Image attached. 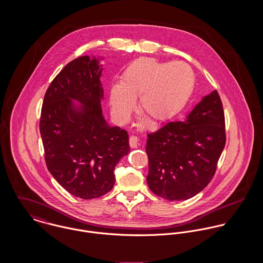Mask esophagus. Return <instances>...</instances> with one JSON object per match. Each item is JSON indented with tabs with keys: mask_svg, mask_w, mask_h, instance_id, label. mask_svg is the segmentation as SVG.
<instances>
[{
	"mask_svg": "<svg viewBox=\"0 0 263 263\" xmlns=\"http://www.w3.org/2000/svg\"><path fill=\"white\" fill-rule=\"evenodd\" d=\"M138 145H139V139L136 136H130L129 137V146H130V148L136 149V148H138Z\"/></svg>",
	"mask_w": 263,
	"mask_h": 263,
	"instance_id": "1",
	"label": "esophagus"
}]
</instances>
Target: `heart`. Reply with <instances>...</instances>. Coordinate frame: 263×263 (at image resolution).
I'll list each match as a JSON object with an SVG mask.
<instances>
[{"mask_svg":"<svg viewBox=\"0 0 263 263\" xmlns=\"http://www.w3.org/2000/svg\"><path fill=\"white\" fill-rule=\"evenodd\" d=\"M194 88V75L182 63H161L140 58L130 63L120 84L110 90V105L117 120H125L140 97L139 110L154 123L169 120L187 103Z\"/></svg>","mask_w":263,"mask_h":263,"instance_id":"b5f03b06","label":"heart"}]
</instances>
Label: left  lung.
Here are the masks:
<instances>
[{
    "instance_id": "obj_1",
    "label": "left lung",
    "mask_w": 263,
    "mask_h": 263,
    "mask_svg": "<svg viewBox=\"0 0 263 263\" xmlns=\"http://www.w3.org/2000/svg\"><path fill=\"white\" fill-rule=\"evenodd\" d=\"M225 144L223 103L214 91L184 121L168 122L148 135L149 188L171 201L194 196L213 179Z\"/></svg>"
}]
</instances>
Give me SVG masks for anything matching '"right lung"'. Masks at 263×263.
<instances>
[{"label":"right lung","instance_id":"obj_1","mask_svg":"<svg viewBox=\"0 0 263 263\" xmlns=\"http://www.w3.org/2000/svg\"><path fill=\"white\" fill-rule=\"evenodd\" d=\"M101 71L88 55L70 62L47 88L39 121L48 171L83 199L112 189L114 168L129 152L126 130L109 126L102 115ZM72 100L83 106L77 109Z\"/></svg>","mask_w":263,"mask_h":263}]
</instances>
